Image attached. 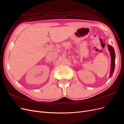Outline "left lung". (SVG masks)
<instances>
[{
	"mask_svg": "<svg viewBox=\"0 0 124 124\" xmlns=\"http://www.w3.org/2000/svg\"><path fill=\"white\" fill-rule=\"evenodd\" d=\"M108 50L109 51L111 55V72H110V78L112 77L113 73L114 72V71L115 69V52L113 47L111 46L108 45Z\"/></svg>",
	"mask_w": 124,
	"mask_h": 124,
	"instance_id": "1",
	"label": "left lung"
}]
</instances>
